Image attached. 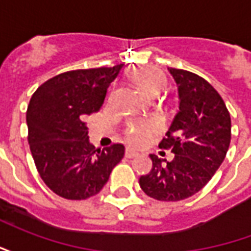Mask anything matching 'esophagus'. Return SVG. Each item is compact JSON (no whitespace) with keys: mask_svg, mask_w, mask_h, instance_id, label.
I'll list each match as a JSON object with an SVG mask.
<instances>
[{"mask_svg":"<svg viewBox=\"0 0 251 251\" xmlns=\"http://www.w3.org/2000/svg\"><path fill=\"white\" fill-rule=\"evenodd\" d=\"M125 156L127 158H133V157H136V156H138V152L133 151V149H130V148H127L125 152Z\"/></svg>","mask_w":251,"mask_h":251,"instance_id":"34e87169","label":"esophagus"}]
</instances>
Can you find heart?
Returning <instances> with one entry per match:
<instances>
[{"mask_svg":"<svg viewBox=\"0 0 251 251\" xmlns=\"http://www.w3.org/2000/svg\"><path fill=\"white\" fill-rule=\"evenodd\" d=\"M129 80L134 87H137L142 94H145L151 98H154L158 94L163 93L168 83L164 72L156 68H151V67L137 68L134 71H131L129 74ZM154 129H156V125L153 122L140 121L129 127V131H127L129 141L133 145H141L149 140Z\"/></svg>","mask_w":251,"mask_h":251,"instance_id":"heart-1","label":"heart"}]
</instances>
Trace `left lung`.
I'll use <instances>...</instances> for the list:
<instances>
[{
    "mask_svg": "<svg viewBox=\"0 0 251 251\" xmlns=\"http://www.w3.org/2000/svg\"><path fill=\"white\" fill-rule=\"evenodd\" d=\"M179 90V111L160 148L171 149L172 161L149 154L152 171L140 187L153 199L177 201L203 188L226 157L231 140V118L215 88L203 77L169 68Z\"/></svg>",
    "mask_w": 251,
    "mask_h": 251,
    "instance_id": "1",
    "label": "left lung"
}]
</instances>
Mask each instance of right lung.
Here are the masks:
<instances>
[{
    "instance_id": "obj_1",
    "label": "right lung",
    "mask_w": 251,
    "mask_h": 251,
    "mask_svg": "<svg viewBox=\"0 0 251 251\" xmlns=\"http://www.w3.org/2000/svg\"><path fill=\"white\" fill-rule=\"evenodd\" d=\"M124 67L64 72L41 84L30 98L26 125L36 168L43 181L64 199L98 194L125 154L122 144L97 149L86 122L102 107L107 88Z\"/></svg>"
}]
</instances>
